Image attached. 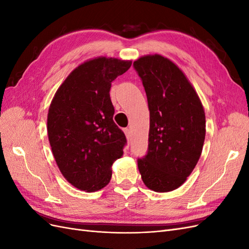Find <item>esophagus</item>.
<instances>
[{"mask_svg": "<svg viewBox=\"0 0 249 249\" xmlns=\"http://www.w3.org/2000/svg\"><path fill=\"white\" fill-rule=\"evenodd\" d=\"M124 134H125L126 139L130 140V139H131V131H130V129H127V127H125V129L124 130Z\"/></svg>", "mask_w": 249, "mask_h": 249, "instance_id": "esophagus-1", "label": "esophagus"}]
</instances>
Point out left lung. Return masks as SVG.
I'll use <instances>...</instances> for the list:
<instances>
[{
    "mask_svg": "<svg viewBox=\"0 0 249 249\" xmlns=\"http://www.w3.org/2000/svg\"><path fill=\"white\" fill-rule=\"evenodd\" d=\"M149 109L148 150L138 159L143 183L156 192L182 186L199 160L206 115L189 80L169 59L146 55L133 63Z\"/></svg>",
    "mask_w": 249,
    "mask_h": 249,
    "instance_id": "8db88e82",
    "label": "left lung"
}]
</instances>
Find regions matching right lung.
<instances>
[{"label": "right lung", "instance_id": "1", "mask_svg": "<svg viewBox=\"0 0 249 249\" xmlns=\"http://www.w3.org/2000/svg\"><path fill=\"white\" fill-rule=\"evenodd\" d=\"M132 65L97 57L74 69L58 88L48 113V135L58 167L69 183L94 192L107 186L111 166L126 139L113 122L111 83Z\"/></svg>", "mask_w": 249, "mask_h": 249}]
</instances>
